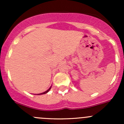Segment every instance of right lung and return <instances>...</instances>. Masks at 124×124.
<instances>
[{
  "instance_id": "1",
  "label": "right lung",
  "mask_w": 124,
  "mask_h": 124,
  "mask_svg": "<svg viewBox=\"0 0 124 124\" xmlns=\"http://www.w3.org/2000/svg\"><path fill=\"white\" fill-rule=\"evenodd\" d=\"M51 87H50L49 89H48V90H47V91H45L44 92H42V93H39V94H38V95H42V94H45V93H47V92H48V91H50V89H51Z\"/></svg>"
}]
</instances>
